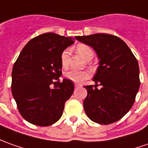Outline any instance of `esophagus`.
Listing matches in <instances>:
<instances>
[{
  "label": "esophagus",
  "mask_w": 148,
  "mask_h": 148,
  "mask_svg": "<svg viewBox=\"0 0 148 148\" xmlns=\"http://www.w3.org/2000/svg\"><path fill=\"white\" fill-rule=\"evenodd\" d=\"M80 86V84H78V83H74V87H79Z\"/></svg>",
  "instance_id": "1"
}]
</instances>
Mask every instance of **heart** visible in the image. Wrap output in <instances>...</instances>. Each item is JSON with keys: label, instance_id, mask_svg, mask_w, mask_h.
I'll list each match as a JSON object with an SVG mask.
<instances>
[{"label": "heart", "instance_id": "heart-1", "mask_svg": "<svg viewBox=\"0 0 148 148\" xmlns=\"http://www.w3.org/2000/svg\"><path fill=\"white\" fill-rule=\"evenodd\" d=\"M76 50L78 54H80L87 61H90L94 57L93 50L86 45L79 44L76 47ZM69 58H70V49H66L62 51L60 57L61 65L63 69H67L69 66ZM64 76L67 79L73 82H80L87 80L90 77V73L87 71H77V70H70L64 74Z\"/></svg>", "mask_w": 148, "mask_h": 148}]
</instances>
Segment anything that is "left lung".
<instances>
[{
	"label": "left lung",
	"mask_w": 148,
	"mask_h": 148,
	"mask_svg": "<svg viewBox=\"0 0 148 148\" xmlns=\"http://www.w3.org/2000/svg\"><path fill=\"white\" fill-rule=\"evenodd\" d=\"M75 38L92 47L99 59L93 77L96 84L84 86L87 95L83 108L87 116L99 124L117 121L133 106L140 86L136 57L117 36L95 34ZM98 86H101L100 89Z\"/></svg>",
	"instance_id": "left-lung-1"
}]
</instances>
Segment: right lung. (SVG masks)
<instances>
[{
	"label": "right lung",
	"mask_w": 148,
	"mask_h": 148,
	"mask_svg": "<svg viewBox=\"0 0 148 148\" xmlns=\"http://www.w3.org/2000/svg\"><path fill=\"white\" fill-rule=\"evenodd\" d=\"M74 40L45 33L32 39L19 54L12 70L11 90L18 112L28 122L48 126L61 118L74 85L69 79L60 81V57Z\"/></svg>",
	"instance_id": "right-lung-1"
}]
</instances>
